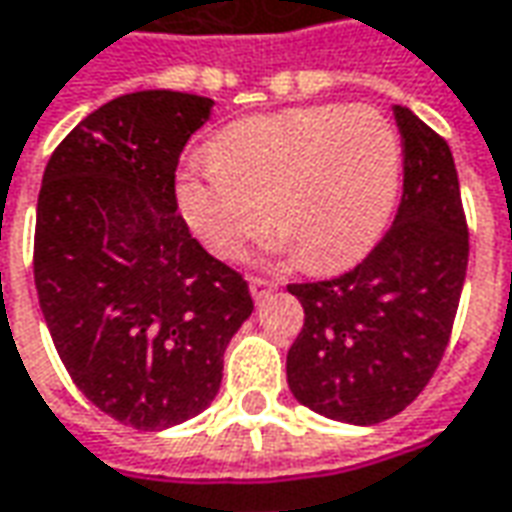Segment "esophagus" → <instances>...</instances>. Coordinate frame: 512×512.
<instances>
[{
  "label": "esophagus",
  "instance_id": "obj_1",
  "mask_svg": "<svg viewBox=\"0 0 512 512\" xmlns=\"http://www.w3.org/2000/svg\"><path fill=\"white\" fill-rule=\"evenodd\" d=\"M276 290V284L270 279H262V276H250V296L256 298V301H262L267 298L270 293Z\"/></svg>",
  "mask_w": 512,
  "mask_h": 512
}]
</instances>
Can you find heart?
Here are the masks:
<instances>
[{
	"label": "heart",
	"instance_id": "b5f03b06",
	"mask_svg": "<svg viewBox=\"0 0 512 512\" xmlns=\"http://www.w3.org/2000/svg\"><path fill=\"white\" fill-rule=\"evenodd\" d=\"M403 174L394 123L372 106H301L231 123L191 154L177 200L202 245L236 259L270 228L310 273L358 262L392 219Z\"/></svg>",
	"mask_w": 512,
	"mask_h": 512
}]
</instances>
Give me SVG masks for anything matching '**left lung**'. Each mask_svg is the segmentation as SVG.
<instances>
[{
  "label": "left lung",
  "instance_id": "8db88e82",
  "mask_svg": "<svg viewBox=\"0 0 512 512\" xmlns=\"http://www.w3.org/2000/svg\"><path fill=\"white\" fill-rule=\"evenodd\" d=\"M403 197L366 259L335 279L287 284L304 327L287 352L298 403L341 423H383L411 406L451 341L468 270V222L445 137L394 106Z\"/></svg>",
  "mask_w": 512,
  "mask_h": 512
}]
</instances>
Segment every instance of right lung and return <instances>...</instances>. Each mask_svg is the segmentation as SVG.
Here are the masks:
<instances>
[{
    "mask_svg": "<svg viewBox=\"0 0 512 512\" xmlns=\"http://www.w3.org/2000/svg\"><path fill=\"white\" fill-rule=\"evenodd\" d=\"M211 98L146 89L109 101L44 168L33 276L47 329L92 406L137 431L211 406L253 312L248 281L177 214V163Z\"/></svg>",
    "mask_w": 512,
    "mask_h": 512,
    "instance_id": "obj_1",
    "label": "right lung"
}]
</instances>
